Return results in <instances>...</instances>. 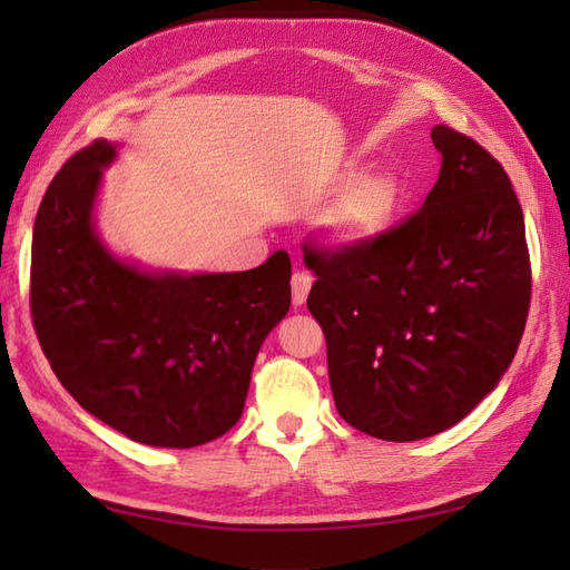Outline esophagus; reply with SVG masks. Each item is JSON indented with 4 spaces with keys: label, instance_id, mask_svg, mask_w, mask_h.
I'll return each instance as SVG.
<instances>
[{
    "label": "esophagus",
    "instance_id": "34e87169",
    "mask_svg": "<svg viewBox=\"0 0 570 570\" xmlns=\"http://www.w3.org/2000/svg\"><path fill=\"white\" fill-rule=\"evenodd\" d=\"M311 286H313L311 274H306V272H296L294 274V278H292V301H294L296 308L306 304Z\"/></svg>",
    "mask_w": 570,
    "mask_h": 570
}]
</instances>
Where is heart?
Listing matches in <instances>:
<instances>
[{"mask_svg":"<svg viewBox=\"0 0 570 570\" xmlns=\"http://www.w3.org/2000/svg\"><path fill=\"white\" fill-rule=\"evenodd\" d=\"M335 184L345 193L323 223L325 237L333 245L345 249L367 247L392 233L404 203V188L394 176H362L360 166L347 164L335 176Z\"/></svg>","mask_w":570,"mask_h":570,"instance_id":"obj_1","label":"heart"}]
</instances>
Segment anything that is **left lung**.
<instances>
[{"label": "left lung", "instance_id": "obj_1", "mask_svg": "<svg viewBox=\"0 0 570 570\" xmlns=\"http://www.w3.org/2000/svg\"><path fill=\"white\" fill-rule=\"evenodd\" d=\"M431 139L441 174L419 213L367 247H304L337 414L396 443L455 426L498 386L531 298L510 176L451 127Z\"/></svg>", "mask_w": 570, "mask_h": 570}]
</instances>
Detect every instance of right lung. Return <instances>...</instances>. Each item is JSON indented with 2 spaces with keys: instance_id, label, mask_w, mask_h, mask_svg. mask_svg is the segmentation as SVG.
<instances>
[{
  "instance_id": "right-lung-1",
  "label": "right lung",
  "mask_w": 570,
  "mask_h": 570,
  "mask_svg": "<svg viewBox=\"0 0 570 570\" xmlns=\"http://www.w3.org/2000/svg\"><path fill=\"white\" fill-rule=\"evenodd\" d=\"M119 144L98 139L63 164L33 223L31 316L43 355L76 402L156 448L220 439L245 409L264 337L292 306V259L184 274L117 257L95 227L102 171Z\"/></svg>"
}]
</instances>
